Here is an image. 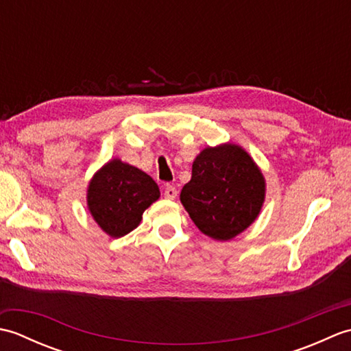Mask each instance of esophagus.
I'll list each match as a JSON object with an SVG mask.
<instances>
[{"mask_svg": "<svg viewBox=\"0 0 351 351\" xmlns=\"http://www.w3.org/2000/svg\"><path fill=\"white\" fill-rule=\"evenodd\" d=\"M176 196H178V191L173 185H166V189H164V197L173 200Z\"/></svg>", "mask_w": 351, "mask_h": 351, "instance_id": "obj_1", "label": "esophagus"}]
</instances>
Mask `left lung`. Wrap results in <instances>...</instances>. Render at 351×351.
<instances>
[{
  "instance_id": "8db88e82",
  "label": "left lung",
  "mask_w": 351,
  "mask_h": 351,
  "mask_svg": "<svg viewBox=\"0 0 351 351\" xmlns=\"http://www.w3.org/2000/svg\"><path fill=\"white\" fill-rule=\"evenodd\" d=\"M180 199L200 232L228 241L258 219L265 178L240 145L208 146L193 161L191 180Z\"/></svg>"
}]
</instances>
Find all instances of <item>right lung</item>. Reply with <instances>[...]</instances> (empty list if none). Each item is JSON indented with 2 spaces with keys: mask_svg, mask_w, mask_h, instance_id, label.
Returning <instances> with one entry per match:
<instances>
[{
  "mask_svg": "<svg viewBox=\"0 0 351 351\" xmlns=\"http://www.w3.org/2000/svg\"><path fill=\"white\" fill-rule=\"evenodd\" d=\"M158 197L160 189L151 176L119 158L104 164L87 187L88 213L111 238L136 229L146 208Z\"/></svg>",
  "mask_w": 351,
  "mask_h": 351,
  "instance_id": "obj_1",
  "label": "right lung"
}]
</instances>
